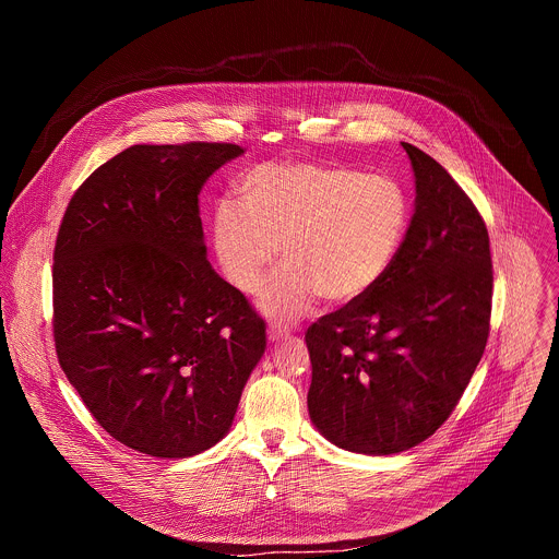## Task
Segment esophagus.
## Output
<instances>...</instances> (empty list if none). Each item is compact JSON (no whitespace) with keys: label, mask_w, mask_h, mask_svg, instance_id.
<instances>
[{"label":"esophagus","mask_w":559,"mask_h":559,"mask_svg":"<svg viewBox=\"0 0 559 559\" xmlns=\"http://www.w3.org/2000/svg\"><path fill=\"white\" fill-rule=\"evenodd\" d=\"M283 336H285L283 330H278V328H274V325L267 328V338H270V343H276V341H281Z\"/></svg>","instance_id":"34e87169"}]
</instances>
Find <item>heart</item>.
Segmentation results:
<instances>
[{"mask_svg":"<svg viewBox=\"0 0 559 559\" xmlns=\"http://www.w3.org/2000/svg\"><path fill=\"white\" fill-rule=\"evenodd\" d=\"M236 205L212 214V250L223 278L257 294L276 261L285 265L261 309L296 321L318 296L330 305L365 298L391 270L409 227L407 190L389 179L325 162L263 164L238 179Z\"/></svg>","mask_w":559,"mask_h":559,"instance_id":"1","label":"heart"}]
</instances>
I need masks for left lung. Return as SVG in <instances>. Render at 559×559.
<instances>
[{
    "instance_id": "8db88e82",
    "label": "left lung",
    "mask_w": 559,
    "mask_h": 559,
    "mask_svg": "<svg viewBox=\"0 0 559 559\" xmlns=\"http://www.w3.org/2000/svg\"><path fill=\"white\" fill-rule=\"evenodd\" d=\"M416 210L386 276L307 330L309 418L341 449L407 451L451 416L491 321L493 267L487 225L451 175L403 143Z\"/></svg>"
}]
</instances>
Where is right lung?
Wrapping results in <instances>:
<instances>
[{"label": "right lung", "instance_id": "add662e5", "mask_svg": "<svg viewBox=\"0 0 559 559\" xmlns=\"http://www.w3.org/2000/svg\"><path fill=\"white\" fill-rule=\"evenodd\" d=\"M243 147L132 145L70 199L52 265L59 365L95 420L154 457L231 427L265 323L207 261L199 192Z\"/></svg>", "mask_w": 559, "mask_h": 559}]
</instances>
